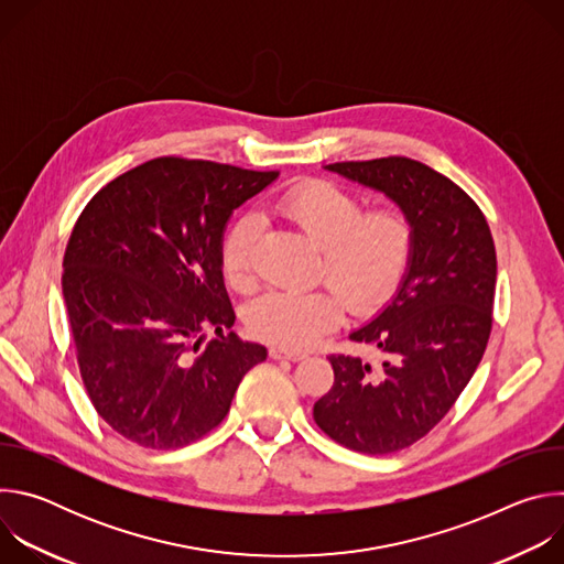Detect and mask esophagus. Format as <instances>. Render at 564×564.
<instances>
[{"instance_id": "obj_1", "label": "esophagus", "mask_w": 564, "mask_h": 564, "mask_svg": "<svg viewBox=\"0 0 564 564\" xmlns=\"http://www.w3.org/2000/svg\"><path fill=\"white\" fill-rule=\"evenodd\" d=\"M270 357L272 359H288V361H301L305 355L303 352H292V350H283V348H270Z\"/></svg>"}]
</instances>
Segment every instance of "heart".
Masks as SVG:
<instances>
[{
  "mask_svg": "<svg viewBox=\"0 0 564 564\" xmlns=\"http://www.w3.org/2000/svg\"><path fill=\"white\" fill-rule=\"evenodd\" d=\"M274 207L324 250L316 276L335 288L263 294L246 312L248 330L257 339L305 350L339 328L346 305L357 314H370L404 279L415 248V225L401 205L388 203L366 212L355 192L312 178L283 192ZM259 243L257 216L236 220L223 240V276L238 292H250L259 283Z\"/></svg>",
  "mask_w": 564,
  "mask_h": 564,
  "instance_id": "b5f03b06",
  "label": "heart"
}]
</instances>
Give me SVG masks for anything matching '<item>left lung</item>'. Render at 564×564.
Instances as JSON below:
<instances>
[{"mask_svg":"<svg viewBox=\"0 0 564 564\" xmlns=\"http://www.w3.org/2000/svg\"><path fill=\"white\" fill-rule=\"evenodd\" d=\"M326 170L383 192L415 225L397 294L350 335L381 361L330 355L335 383L314 404L316 426L337 444L388 455L429 435L479 366L494 326L496 246L475 200L417 160L388 155Z\"/></svg>","mask_w":564,"mask_h":564,"instance_id":"1","label":"left lung"}]
</instances>
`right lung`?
Returning <instances> with one entry per match:
<instances>
[{"label": "right lung", "instance_id": "1", "mask_svg": "<svg viewBox=\"0 0 564 564\" xmlns=\"http://www.w3.org/2000/svg\"><path fill=\"white\" fill-rule=\"evenodd\" d=\"M279 172L178 155L105 185L64 252L62 294L75 357L98 415L155 451L187 446L229 413L268 350L234 333L220 246L231 212ZM219 337L207 347L202 335Z\"/></svg>", "mask_w": 564, "mask_h": 564}]
</instances>
